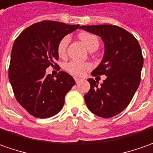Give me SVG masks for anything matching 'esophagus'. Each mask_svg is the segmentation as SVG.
I'll list each match as a JSON object with an SVG mask.
<instances>
[{"label":"esophagus","instance_id":"esophagus-1","mask_svg":"<svg viewBox=\"0 0 153 153\" xmlns=\"http://www.w3.org/2000/svg\"><path fill=\"white\" fill-rule=\"evenodd\" d=\"M74 79H75V82H76L77 84L81 80V79H79V78H74Z\"/></svg>","mask_w":153,"mask_h":153}]
</instances>
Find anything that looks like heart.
<instances>
[{
	"mask_svg": "<svg viewBox=\"0 0 153 153\" xmlns=\"http://www.w3.org/2000/svg\"><path fill=\"white\" fill-rule=\"evenodd\" d=\"M79 37L84 43V45L87 47V49L90 51L93 50L94 48H97L99 46V40L98 38L95 34L91 33L83 32L79 34ZM69 42V36L66 35L59 41L57 45V53L60 56H64L66 55L67 47ZM91 64L87 62H79L77 61H71L68 62L65 65V69L75 76H81L85 74L86 70H89L91 68Z\"/></svg>",
	"mask_w": 153,
	"mask_h": 153,
	"instance_id": "heart-1",
	"label": "heart"
}]
</instances>
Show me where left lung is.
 <instances>
[{
  "instance_id": "8db88e82",
  "label": "left lung",
  "mask_w": 153,
  "mask_h": 153,
  "mask_svg": "<svg viewBox=\"0 0 153 153\" xmlns=\"http://www.w3.org/2000/svg\"><path fill=\"white\" fill-rule=\"evenodd\" d=\"M79 29L96 34L104 43L101 63L92 76L106 75L101 85L88 79L91 89L84 96L87 108L102 118H112L128 106L138 89L143 56L139 42L133 34L115 25L80 26Z\"/></svg>"
}]
</instances>
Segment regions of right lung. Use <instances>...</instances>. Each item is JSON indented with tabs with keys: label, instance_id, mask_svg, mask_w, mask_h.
Returning a JSON list of instances; mask_svg holds the SVG:
<instances>
[{
	"label": "right lung",
	"instance_id": "add662e5",
	"mask_svg": "<svg viewBox=\"0 0 153 153\" xmlns=\"http://www.w3.org/2000/svg\"><path fill=\"white\" fill-rule=\"evenodd\" d=\"M79 28L56 21L32 24L15 40L8 70L15 97L34 117L45 119L58 113L66 94L74 85V78L60 71L53 79L45 74L49 66H58L57 45L64 36Z\"/></svg>",
	"mask_w": 153,
	"mask_h": 153
}]
</instances>
